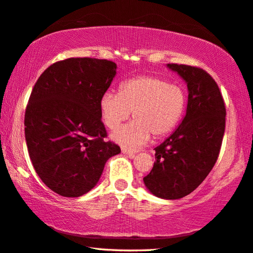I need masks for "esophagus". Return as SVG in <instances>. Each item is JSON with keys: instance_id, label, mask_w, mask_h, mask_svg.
Listing matches in <instances>:
<instances>
[{"instance_id": "obj_1", "label": "esophagus", "mask_w": 253, "mask_h": 253, "mask_svg": "<svg viewBox=\"0 0 253 253\" xmlns=\"http://www.w3.org/2000/svg\"><path fill=\"white\" fill-rule=\"evenodd\" d=\"M122 152L124 154H127V156H129L130 158H133L135 154L137 153L136 150H130V149H127V148H122Z\"/></svg>"}]
</instances>
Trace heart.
Masks as SVG:
<instances>
[{
  "label": "heart",
  "instance_id": "1",
  "mask_svg": "<svg viewBox=\"0 0 253 253\" xmlns=\"http://www.w3.org/2000/svg\"><path fill=\"white\" fill-rule=\"evenodd\" d=\"M186 107V93L179 85L156 76H137L120 84L119 93L107 92L100 101V111L109 129L115 130L129 118L130 124L114 134L117 142L139 146L163 137L178 125Z\"/></svg>",
  "mask_w": 253,
  "mask_h": 253
}]
</instances>
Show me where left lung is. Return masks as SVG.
Returning a JSON list of instances; mask_svg holds the SVG:
<instances>
[{
    "instance_id": "left-lung-1",
    "label": "left lung",
    "mask_w": 253,
    "mask_h": 253,
    "mask_svg": "<svg viewBox=\"0 0 253 253\" xmlns=\"http://www.w3.org/2000/svg\"><path fill=\"white\" fill-rule=\"evenodd\" d=\"M187 83L186 116L178 128L156 150V163L145 186L157 197H186L201 184L219 156L226 108L214 79L202 68L168 63Z\"/></svg>"
}]
</instances>
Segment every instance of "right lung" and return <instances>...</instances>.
Instances as JSON below:
<instances>
[{
  "mask_svg": "<svg viewBox=\"0 0 253 253\" xmlns=\"http://www.w3.org/2000/svg\"><path fill=\"white\" fill-rule=\"evenodd\" d=\"M116 63L69 58L51 65L34 85L25 112V136L35 171L56 194L78 198L96 185L119 145L105 141L100 101Z\"/></svg>",
  "mask_w": 253,
  "mask_h": 253,
  "instance_id": "right-lung-1",
  "label": "right lung"
}]
</instances>
